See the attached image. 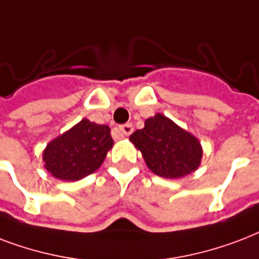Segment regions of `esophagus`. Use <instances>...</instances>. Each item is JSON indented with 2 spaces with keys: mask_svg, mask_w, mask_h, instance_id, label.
<instances>
[{
  "mask_svg": "<svg viewBox=\"0 0 259 259\" xmlns=\"http://www.w3.org/2000/svg\"><path fill=\"white\" fill-rule=\"evenodd\" d=\"M117 130H119V132L121 134V135H125V136L131 135L132 132H134V127H132V124L130 123L124 124V125H120Z\"/></svg>",
  "mask_w": 259,
  "mask_h": 259,
  "instance_id": "obj_1",
  "label": "esophagus"
}]
</instances>
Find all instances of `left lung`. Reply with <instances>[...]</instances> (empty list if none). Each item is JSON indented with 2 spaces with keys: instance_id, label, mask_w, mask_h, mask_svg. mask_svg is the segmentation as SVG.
I'll return each instance as SVG.
<instances>
[{
  "instance_id": "8db88e82",
  "label": "left lung",
  "mask_w": 259,
  "mask_h": 259,
  "mask_svg": "<svg viewBox=\"0 0 259 259\" xmlns=\"http://www.w3.org/2000/svg\"><path fill=\"white\" fill-rule=\"evenodd\" d=\"M130 140L140 150L148 169L159 177H185L201 163L197 138L161 113L146 120L144 128L134 132Z\"/></svg>"
}]
</instances>
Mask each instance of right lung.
I'll list each match as a JSON object with an SVG mask.
<instances>
[{
	"label": "right lung",
	"mask_w": 259,
	"mask_h": 259,
	"mask_svg": "<svg viewBox=\"0 0 259 259\" xmlns=\"http://www.w3.org/2000/svg\"><path fill=\"white\" fill-rule=\"evenodd\" d=\"M113 146L111 128L82 119L69 131L47 144L44 167L62 181H78L102 165Z\"/></svg>",
	"instance_id": "add662e5"
}]
</instances>
